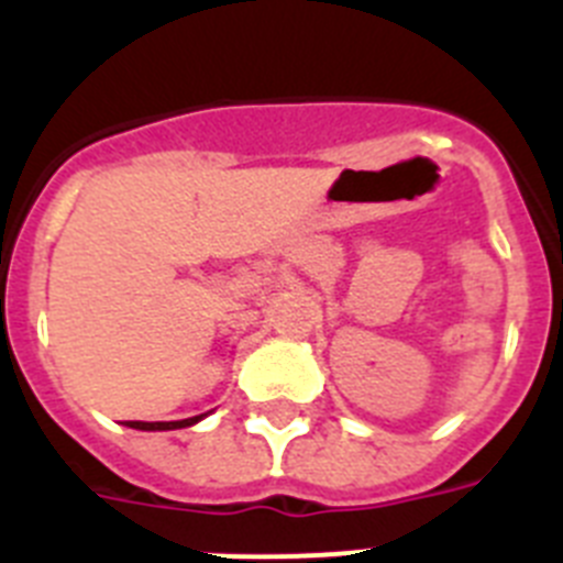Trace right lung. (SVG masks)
Instances as JSON below:
<instances>
[{
    "instance_id": "obj_1",
    "label": "right lung",
    "mask_w": 563,
    "mask_h": 563,
    "mask_svg": "<svg viewBox=\"0 0 563 563\" xmlns=\"http://www.w3.org/2000/svg\"><path fill=\"white\" fill-rule=\"evenodd\" d=\"M196 420H201V415H196V418H187V420H156V423H145V420H125V427L145 429V432H165V429L194 427Z\"/></svg>"
}]
</instances>
